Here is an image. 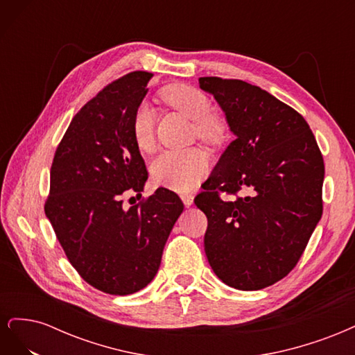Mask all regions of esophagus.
<instances>
[{
  "instance_id": "34e87169",
  "label": "esophagus",
  "mask_w": 355,
  "mask_h": 355,
  "mask_svg": "<svg viewBox=\"0 0 355 355\" xmlns=\"http://www.w3.org/2000/svg\"><path fill=\"white\" fill-rule=\"evenodd\" d=\"M180 198H182V201H184L187 207L192 206V202H194V196H192V194H182Z\"/></svg>"
}]
</instances>
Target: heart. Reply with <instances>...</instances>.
<instances>
[{
    "label": "heart",
    "instance_id": "1",
    "mask_svg": "<svg viewBox=\"0 0 355 355\" xmlns=\"http://www.w3.org/2000/svg\"><path fill=\"white\" fill-rule=\"evenodd\" d=\"M171 108L194 121L197 137L206 144H219L225 137L220 118L211 112V102L206 93L188 84H171L161 92ZM132 137L136 148L151 153L155 146V114L148 105L137 106L132 118ZM209 161L198 149L166 151L154 159L151 176L158 185L175 191H188L207 175Z\"/></svg>",
    "mask_w": 355,
    "mask_h": 355
}]
</instances>
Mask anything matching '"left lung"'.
<instances>
[{
  "label": "left lung",
  "instance_id": "1",
  "mask_svg": "<svg viewBox=\"0 0 355 355\" xmlns=\"http://www.w3.org/2000/svg\"><path fill=\"white\" fill-rule=\"evenodd\" d=\"M198 83L235 136L194 200L209 222L204 250L225 284L261 290L293 270L321 219L323 155L305 118L257 85ZM240 190L232 202L218 196Z\"/></svg>",
  "mask_w": 355,
  "mask_h": 355
}]
</instances>
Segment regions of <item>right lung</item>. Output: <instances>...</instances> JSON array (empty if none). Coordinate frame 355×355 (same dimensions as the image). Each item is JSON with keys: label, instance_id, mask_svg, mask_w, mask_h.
I'll use <instances>...</instances> for the list:
<instances>
[{"label": "right lung", "instance_id": "right-lung-1", "mask_svg": "<svg viewBox=\"0 0 355 355\" xmlns=\"http://www.w3.org/2000/svg\"><path fill=\"white\" fill-rule=\"evenodd\" d=\"M153 73L136 71L99 92L72 118L50 170L44 211L71 265L94 288L132 295L155 277L184 202L173 191L125 209L148 179L132 137V118Z\"/></svg>", "mask_w": 355, "mask_h": 355}]
</instances>
